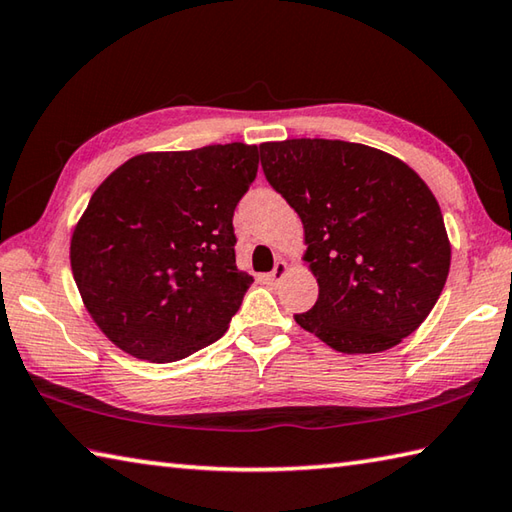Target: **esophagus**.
<instances>
[{"label": "esophagus", "mask_w": 512, "mask_h": 512, "mask_svg": "<svg viewBox=\"0 0 512 512\" xmlns=\"http://www.w3.org/2000/svg\"><path fill=\"white\" fill-rule=\"evenodd\" d=\"M285 274H287V263H285V260L278 258L276 263H274V269H272V272H269L267 278H269V281H272V283H278V281H283Z\"/></svg>", "instance_id": "esophagus-1"}]
</instances>
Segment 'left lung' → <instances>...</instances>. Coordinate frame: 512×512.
<instances>
[{"instance_id":"1","label":"left lung","mask_w":512,"mask_h":512,"mask_svg":"<svg viewBox=\"0 0 512 512\" xmlns=\"http://www.w3.org/2000/svg\"><path fill=\"white\" fill-rule=\"evenodd\" d=\"M265 178L305 229L318 301L294 314L343 354L399 345L446 285L450 240L437 198L406 162L365 144L296 138L260 144Z\"/></svg>"}]
</instances>
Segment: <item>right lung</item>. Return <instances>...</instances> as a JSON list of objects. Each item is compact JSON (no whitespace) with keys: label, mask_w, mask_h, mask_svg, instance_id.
<instances>
[{"label":"right lung","mask_w":512,"mask_h":512,"mask_svg":"<svg viewBox=\"0 0 512 512\" xmlns=\"http://www.w3.org/2000/svg\"><path fill=\"white\" fill-rule=\"evenodd\" d=\"M254 144L142 153L95 189L73 229L75 285L106 339L171 363L227 332L254 278L236 267L234 209Z\"/></svg>","instance_id":"add662e5"}]
</instances>
